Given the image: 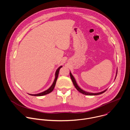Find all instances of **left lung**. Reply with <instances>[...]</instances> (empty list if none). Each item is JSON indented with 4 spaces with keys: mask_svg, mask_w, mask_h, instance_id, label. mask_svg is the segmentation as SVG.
<instances>
[{
    "mask_svg": "<svg viewBox=\"0 0 130 130\" xmlns=\"http://www.w3.org/2000/svg\"><path fill=\"white\" fill-rule=\"evenodd\" d=\"M117 70H116V76H115V79L116 77V76H117ZM70 77H71V78L72 79V81L74 84V85L75 86V88L77 89L78 91H79L80 92L82 93V94H85V95H99V94H101L103 93H104V92H105L107 89H105V90L103 91H101V92H96V93H92V92H87V91H86L84 90H83L82 89H81L79 86L77 84L76 81V80L75 79V78L74 77V76H73V75L72 74L71 72H70Z\"/></svg>",
    "mask_w": 130,
    "mask_h": 130,
    "instance_id": "8db88e82",
    "label": "left lung"
}]
</instances>
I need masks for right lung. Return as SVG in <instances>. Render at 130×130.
Returning <instances> with one entry per match:
<instances>
[{
	"label": "right lung",
	"mask_w": 130,
	"mask_h": 130,
	"mask_svg": "<svg viewBox=\"0 0 130 130\" xmlns=\"http://www.w3.org/2000/svg\"><path fill=\"white\" fill-rule=\"evenodd\" d=\"M62 66H60L57 69V70L56 71V72H55V79H54V80L52 83V84L51 85V86L48 89H47L46 90L42 92H41V93H37V94H29V95H33V96H42V95H46V94H47L49 93H50L51 92H52L53 91V90L54 89V87L55 86V84H56V81H57V77H58V74H59V70L62 67Z\"/></svg>",
	"instance_id": "obj_1"
}]
</instances>
